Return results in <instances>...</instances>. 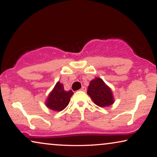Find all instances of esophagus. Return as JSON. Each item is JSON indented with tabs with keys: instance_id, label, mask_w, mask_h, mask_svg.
Instances as JSON below:
<instances>
[{
	"instance_id": "obj_1",
	"label": "esophagus",
	"mask_w": 157,
	"mask_h": 157,
	"mask_svg": "<svg viewBox=\"0 0 157 157\" xmlns=\"http://www.w3.org/2000/svg\"><path fill=\"white\" fill-rule=\"evenodd\" d=\"M81 91H86V88L85 86H83L81 89Z\"/></svg>"
}]
</instances>
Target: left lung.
<instances>
[{"label": "left lung", "mask_w": 157, "mask_h": 157, "mask_svg": "<svg viewBox=\"0 0 157 157\" xmlns=\"http://www.w3.org/2000/svg\"><path fill=\"white\" fill-rule=\"evenodd\" d=\"M87 94L94 104L100 107H106L114 103L112 91L101 78L96 77L91 81Z\"/></svg>", "instance_id": "obj_1"}]
</instances>
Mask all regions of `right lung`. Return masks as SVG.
I'll return each mask as SVG.
<instances>
[{
    "instance_id": "1",
    "label": "right lung",
    "mask_w": 157,
    "mask_h": 157,
    "mask_svg": "<svg viewBox=\"0 0 157 157\" xmlns=\"http://www.w3.org/2000/svg\"><path fill=\"white\" fill-rule=\"evenodd\" d=\"M73 94L71 90L65 91L63 85L58 81L46 98V106L54 111H61L69 104Z\"/></svg>"
}]
</instances>
